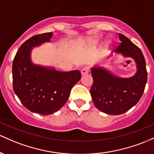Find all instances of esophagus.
Returning <instances> with one entry per match:
<instances>
[{"label":"esophagus","mask_w":154,"mask_h":154,"mask_svg":"<svg viewBox=\"0 0 154 154\" xmlns=\"http://www.w3.org/2000/svg\"><path fill=\"white\" fill-rule=\"evenodd\" d=\"M89 68H87V67L84 68L82 70V71H81V72H82V75H86V74H87L88 72H89Z\"/></svg>","instance_id":"esophagus-1"}]
</instances>
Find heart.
<instances>
[{
  "mask_svg": "<svg viewBox=\"0 0 154 154\" xmlns=\"http://www.w3.org/2000/svg\"><path fill=\"white\" fill-rule=\"evenodd\" d=\"M98 42H99V39H98V38H92V39H90V40H89V41L87 42L88 46H89V47H90V48L94 47V46H95L96 45L98 44Z\"/></svg>",
  "mask_w": 154,
  "mask_h": 154,
  "instance_id": "1",
  "label": "heart"
}]
</instances>
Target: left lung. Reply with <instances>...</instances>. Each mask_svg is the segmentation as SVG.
Listing matches in <instances>:
<instances>
[{
    "label": "left lung",
    "mask_w": 154,
    "mask_h": 154,
    "mask_svg": "<svg viewBox=\"0 0 154 154\" xmlns=\"http://www.w3.org/2000/svg\"><path fill=\"white\" fill-rule=\"evenodd\" d=\"M121 41L116 54L135 61L137 72L132 77L116 76L103 67H93L91 76L93 84L90 94L98 110L109 115L125 113L138 103L147 83L146 65L142 51L128 38L119 33Z\"/></svg>",
    "instance_id": "1"
}]
</instances>
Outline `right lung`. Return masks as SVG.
<instances>
[{
	"label": "right lung",
	"instance_id": "add662e5",
	"mask_svg": "<svg viewBox=\"0 0 154 154\" xmlns=\"http://www.w3.org/2000/svg\"><path fill=\"white\" fill-rule=\"evenodd\" d=\"M52 32L31 37L19 48L12 65L13 89L30 111L51 115L66 103L72 87L81 79L79 70L57 71L52 67L32 63L33 47L50 42Z\"/></svg>",
	"mask_w": 154,
	"mask_h": 154
}]
</instances>
